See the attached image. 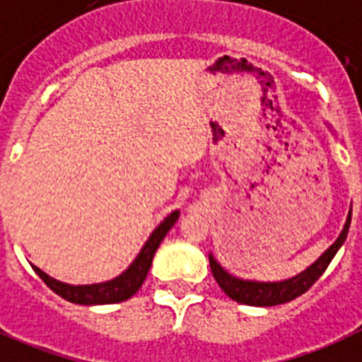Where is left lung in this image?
<instances>
[{
    "label": "left lung",
    "mask_w": 362,
    "mask_h": 362,
    "mask_svg": "<svg viewBox=\"0 0 362 362\" xmlns=\"http://www.w3.org/2000/svg\"><path fill=\"white\" fill-rule=\"evenodd\" d=\"M327 124V123H326ZM329 127V124H327ZM331 129V127H329ZM333 132V130H331ZM351 223V209L348 211L346 223L342 226V232L339 233V238L335 243L327 248L317 261H313L308 269H303L296 276H291L287 279H279V281H259V279H245L239 276H233L232 272H228L215 256L209 252V267H211V274H214L215 281L218 287L224 291L226 296L245 305H254V308H270V305H279V303L291 302L296 296L303 294L311 287L327 269L331 259L335 257L339 248L344 245L346 238H348V230H350Z\"/></svg>",
    "instance_id": "left-lung-1"
}]
</instances>
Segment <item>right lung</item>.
<instances>
[{
    "mask_svg": "<svg viewBox=\"0 0 362 362\" xmlns=\"http://www.w3.org/2000/svg\"><path fill=\"white\" fill-rule=\"evenodd\" d=\"M180 217V211L175 209L171 214L163 218L162 223L158 224L153 230V233L148 235L145 245L141 247L136 259L130 263L127 269L121 272L119 276L108 279V281H101V284L92 285H71L64 284L60 279L51 278L49 274H45L44 270L33 265L35 272L44 279V284L49 287L53 293L62 296L64 300H68L71 303H78V305H105V303H119L124 300L132 298L139 291V287L144 285L145 278L148 274V269L153 265V257L156 254L160 243L167 235V232L175 226V223Z\"/></svg>",
    "mask_w": 362,
    "mask_h": 362,
    "instance_id": "right-lung-1",
    "label": "right lung"
}]
</instances>
